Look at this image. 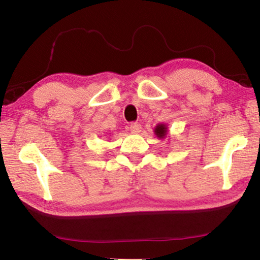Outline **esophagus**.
I'll return each instance as SVG.
<instances>
[{"label": "esophagus", "instance_id": "obj_1", "mask_svg": "<svg viewBox=\"0 0 260 260\" xmlns=\"http://www.w3.org/2000/svg\"><path fill=\"white\" fill-rule=\"evenodd\" d=\"M130 131L133 134H138L141 131V124L137 122H134L130 124Z\"/></svg>", "mask_w": 260, "mask_h": 260}]
</instances>
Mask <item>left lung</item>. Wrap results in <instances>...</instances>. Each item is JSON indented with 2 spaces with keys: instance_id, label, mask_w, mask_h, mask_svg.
<instances>
[{
  "instance_id": "1",
  "label": "left lung",
  "mask_w": 260,
  "mask_h": 260,
  "mask_svg": "<svg viewBox=\"0 0 260 260\" xmlns=\"http://www.w3.org/2000/svg\"><path fill=\"white\" fill-rule=\"evenodd\" d=\"M155 134L157 135V137H159V138L165 137L166 134H167L166 125H163V124H158V125L156 126V129H155Z\"/></svg>"
}]
</instances>
